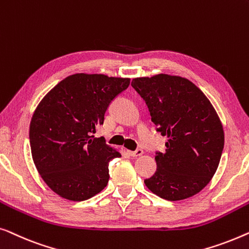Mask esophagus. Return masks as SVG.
<instances>
[{"mask_svg": "<svg viewBox=\"0 0 249 249\" xmlns=\"http://www.w3.org/2000/svg\"><path fill=\"white\" fill-rule=\"evenodd\" d=\"M128 155L131 157H139L143 155V150L142 149H136L134 151H128Z\"/></svg>", "mask_w": 249, "mask_h": 249, "instance_id": "obj_1", "label": "esophagus"}]
</instances>
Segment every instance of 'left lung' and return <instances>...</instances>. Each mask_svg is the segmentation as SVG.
Returning a JSON list of instances; mask_svg holds the SVG:
<instances>
[{
    "instance_id": "left-lung-1",
    "label": "left lung",
    "mask_w": 249,
    "mask_h": 249,
    "mask_svg": "<svg viewBox=\"0 0 249 249\" xmlns=\"http://www.w3.org/2000/svg\"><path fill=\"white\" fill-rule=\"evenodd\" d=\"M132 87L145 101L157 132L167 135L156 152L157 170L146 187L168 201L191 197L210 183L225 146L222 124L205 94L190 80L168 74L136 78Z\"/></svg>"
}]
</instances>
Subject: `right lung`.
I'll return each instance as SVG.
<instances>
[{
    "label": "right lung",
    "instance_id": "obj_1",
    "mask_svg": "<svg viewBox=\"0 0 249 249\" xmlns=\"http://www.w3.org/2000/svg\"><path fill=\"white\" fill-rule=\"evenodd\" d=\"M128 86L129 79L78 73L57 83L38 105L30 122L31 155L56 194L85 201L106 187L109 161L121 155L93 133Z\"/></svg>",
    "mask_w": 249,
    "mask_h": 249
}]
</instances>
